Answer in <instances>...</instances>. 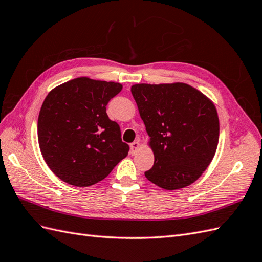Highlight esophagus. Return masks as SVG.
<instances>
[{"label": "esophagus", "mask_w": 262, "mask_h": 262, "mask_svg": "<svg viewBox=\"0 0 262 262\" xmlns=\"http://www.w3.org/2000/svg\"><path fill=\"white\" fill-rule=\"evenodd\" d=\"M140 143H139V141H134L133 143H131L130 144V153L131 154H136L137 152H138V149L140 148Z\"/></svg>", "instance_id": "obj_1"}]
</instances>
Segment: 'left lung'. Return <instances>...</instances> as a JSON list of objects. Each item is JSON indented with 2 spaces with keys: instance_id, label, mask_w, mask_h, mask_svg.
Here are the masks:
<instances>
[{
  "instance_id": "obj_1",
  "label": "left lung",
  "mask_w": 262,
  "mask_h": 262,
  "mask_svg": "<svg viewBox=\"0 0 262 262\" xmlns=\"http://www.w3.org/2000/svg\"><path fill=\"white\" fill-rule=\"evenodd\" d=\"M131 93L154 153L145 177L165 190L193 184L219 143V116L212 100L185 83L136 84Z\"/></svg>"
}]
</instances>
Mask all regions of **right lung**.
Listing matches in <instances>:
<instances>
[{"instance_id":"obj_1","label":"right lung","mask_w":262,"mask_h":262,"mask_svg":"<svg viewBox=\"0 0 262 262\" xmlns=\"http://www.w3.org/2000/svg\"><path fill=\"white\" fill-rule=\"evenodd\" d=\"M120 83L77 77L47 95L38 117V142L55 176L75 187L105 179L126 157L129 145L106 106Z\"/></svg>"}]
</instances>
